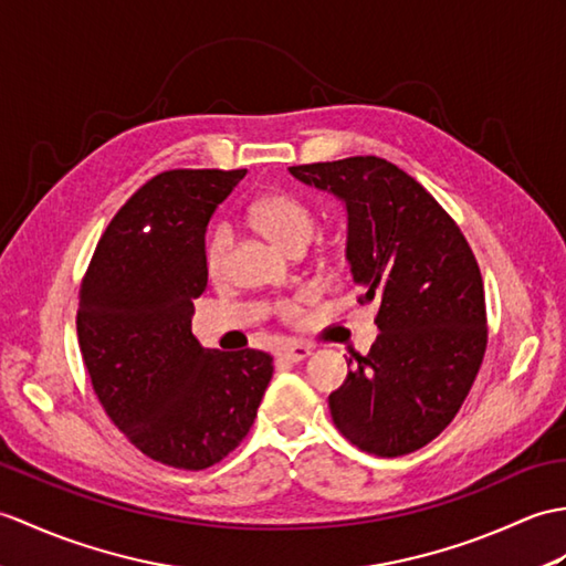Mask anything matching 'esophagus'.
<instances>
[{
    "instance_id": "esophagus-1",
    "label": "esophagus",
    "mask_w": 566,
    "mask_h": 566,
    "mask_svg": "<svg viewBox=\"0 0 566 566\" xmlns=\"http://www.w3.org/2000/svg\"><path fill=\"white\" fill-rule=\"evenodd\" d=\"M306 357H311V347L308 345L294 343V345H286V347L280 349V359H284L289 364H298V361H304Z\"/></svg>"
}]
</instances>
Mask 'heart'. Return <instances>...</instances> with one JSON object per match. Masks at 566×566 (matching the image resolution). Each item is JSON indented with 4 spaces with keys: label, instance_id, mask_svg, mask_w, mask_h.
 Wrapping results in <instances>:
<instances>
[{
    "label": "heart",
    "instance_id": "b5f03b06",
    "mask_svg": "<svg viewBox=\"0 0 566 566\" xmlns=\"http://www.w3.org/2000/svg\"><path fill=\"white\" fill-rule=\"evenodd\" d=\"M248 219H251L253 227L270 239L274 245L282 248V251H296V248H306L311 235L315 231V214L304 205L298 197L289 192H270L262 195L258 200L248 207ZM233 243V231L229 223H217V227L209 231L205 241V265L209 274H219L227 255ZM296 304H280V313L284 318H292L296 315Z\"/></svg>",
    "mask_w": 566,
    "mask_h": 566
}]
</instances>
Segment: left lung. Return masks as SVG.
<instances>
[{
    "label": "left lung",
    "instance_id": "left-lung-1",
    "mask_svg": "<svg viewBox=\"0 0 566 566\" xmlns=\"http://www.w3.org/2000/svg\"><path fill=\"white\" fill-rule=\"evenodd\" d=\"M347 207V260L359 304L378 306L369 354L331 392L333 422L357 449L396 458L451 424L488 347L478 260L458 223L378 156L289 168Z\"/></svg>",
    "mask_w": 566,
    "mask_h": 566
}]
</instances>
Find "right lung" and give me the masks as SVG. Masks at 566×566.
<instances>
[{
	"instance_id": "1",
	"label": "right lung",
	"mask_w": 566,
	"mask_h": 566,
	"mask_svg": "<svg viewBox=\"0 0 566 566\" xmlns=\"http://www.w3.org/2000/svg\"><path fill=\"white\" fill-rule=\"evenodd\" d=\"M243 176L180 168L151 178L108 223L78 289V349L105 415L170 468L227 458L272 378L268 352L207 349L192 335L207 223Z\"/></svg>"
}]
</instances>
